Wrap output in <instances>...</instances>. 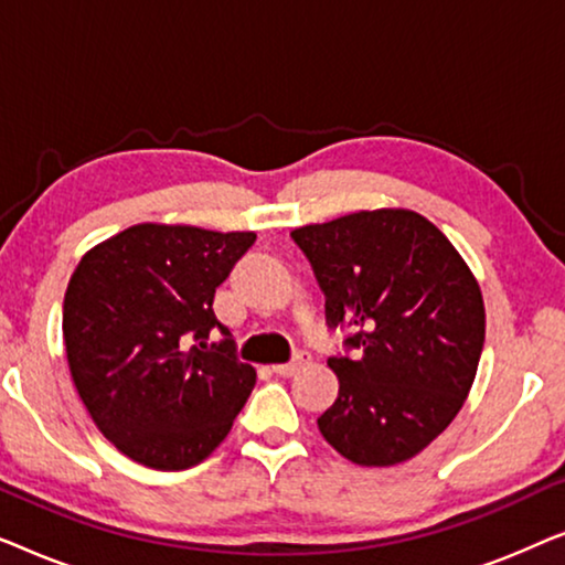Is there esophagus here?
Returning a JSON list of instances; mask_svg holds the SVG:
<instances>
[{
	"label": "esophagus",
	"instance_id": "34e87169",
	"mask_svg": "<svg viewBox=\"0 0 565 565\" xmlns=\"http://www.w3.org/2000/svg\"><path fill=\"white\" fill-rule=\"evenodd\" d=\"M308 362H311V354H308V352H298L296 358H292L290 362H282V365H273V370H275L277 375H282V377H290L292 373H298L300 367L308 365Z\"/></svg>",
	"mask_w": 565,
	"mask_h": 565
}]
</instances>
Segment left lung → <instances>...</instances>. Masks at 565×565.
<instances>
[{
	"label": "left lung",
	"mask_w": 565,
	"mask_h": 565,
	"mask_svg": "<svg viewBox=\"0 0 565 565\" xmlns=\"http://www.w3.org/2000/svg\"><path fill=\"white\" fill-rule=\"evenodd\" d=\"M327 298V327L352 329L327 443L358 466H396L443 435L473 385L486 311L473 273L414 211H360L292 231ZM361 350L352 361L349 352Z\"/></svg>",
	"instance_id": "left-lung-1"
}]
</instances>
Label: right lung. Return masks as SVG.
<instances>
[{
	"instance_id": "add662e5",
	"label": "right lung",
	"mask_w": 565,
	"mask_h": 565,
	"mask_svg": "<svg viewBox=\"0 0 565 565\" xmlns=\"http://www.w3.org/2000/svg\"><path fill=\"white\" fill-rule=\"evenodd\" d=\"M252 231L138 223L87 252L64 298V344L99 431L153 470L203 462L231 431L257 373L215 319V288ZM213 328L221 343L206 344Z\"/></svg>"
}]
</instances>
